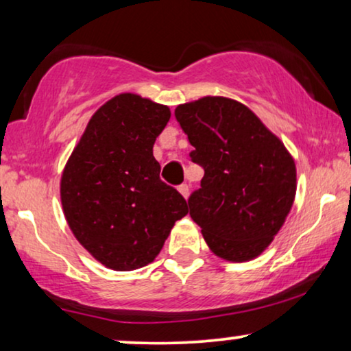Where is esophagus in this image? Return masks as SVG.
I'll use <instances>...</instances> for the list:
<instances>
[{
    "mask_svg": "<svg viewBox=\"0 0 351 351\" xmlns=\"http://www.w3.org/2000/svg\"><path fill=\"white\" fill-rule=\"evenodd\" d=\"M179 191H180V195L186 199V198H189V193H190V186L186 184H182V185H179Z\"/></svg>",
    "mask_w": 351,
    "mask_h": 351,
    "instance_id": "obj_1",
    "label": "esophagus"
}]
</instances>
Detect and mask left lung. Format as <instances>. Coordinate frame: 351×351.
<instances>
[{"instance_id":"8db88e82","label":"left lung","mask_w":351,"mask_h":351,"mask_svg":"<svg viewBox=\"0 0 351 351\" xmlns=\"http://www.w3.org/2000/svg\"><path fill=\"white\" fill-rule=\"evenodd\" d=\"M176 119L204 169L189 198L215 256L232 262L257 257L273 241L295 196V165L286 147L246 105L203 97L179 105Z\"/></svg>"}]
</instances>
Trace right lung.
Wrapping results in <instances>:
<instances>
[{"instance_id": "add662e5", "label": "right lung", "mask_w": 351, "mask_h": 351, "mask_svg": "<svg viewBox=\"0 0 351 351\" xmlns=\"http://www.w3.org/2000/svg\"><path fill=\"white\" fill-rule=\"evenodd\" d=\"M169 118L166 105L117 95L93 114L62 174L69 227L112 270L153 262L174 223L189 213L184 196L160 179L153 156Z\"/></svg>"}]
</instances>
